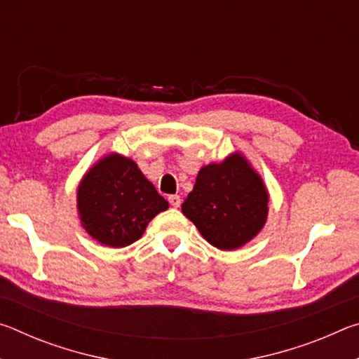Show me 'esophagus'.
<instances>
[{
    "instance_id": "obj_1",
    "label": "esophagus",
    "mask_w": 359,
    "mask_h": 359,
    "mask_svg": "<svg viewBox=\"0 0 359 359\" xmlns=\"http://www.w3.org/2000/svg\"><path fill=\"white\" fill-rule=\"evenodd\" d=\"M168 201H169V204L172 205V208H180V204H182V199H180V196L179 194H171V196L168 198Z\"/></svg>"
}]
</instances>
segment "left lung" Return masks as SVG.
<instances>
[{"instance_id":"1","label":"left lung","mask_w":359,"mask_h":359,"mask_svg":"<svg viewBox=\"0 0 359 359\" xmlns=\"http://www.w3.org/2000/svg\"><path fill=\"white\" fill-rule=\"evenodd\" d=\"M269 193L245 155L233 151L222 163L199 169L182 212L203 238L220 250H238L257 238L269 214Z\"/></svg>"}]
</instances>
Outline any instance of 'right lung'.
<instances>
[{
	"instance_id": "1",
	"label": "right lung",
	"mask_w": 359,
	"mask_h": 359,
	"mask_svg": "<svg viewBox=\"0 0 359 359\" xmlns=\"http://www.w3.org/2000/svg\"><path fill=\"white\" fill-rule=\"evenodd\" d=\"M169 203L155 190L136 161L125 155H104L77 187V215L82 228L100 244L131 245Z\"/></svg>"
}]
</instances>
